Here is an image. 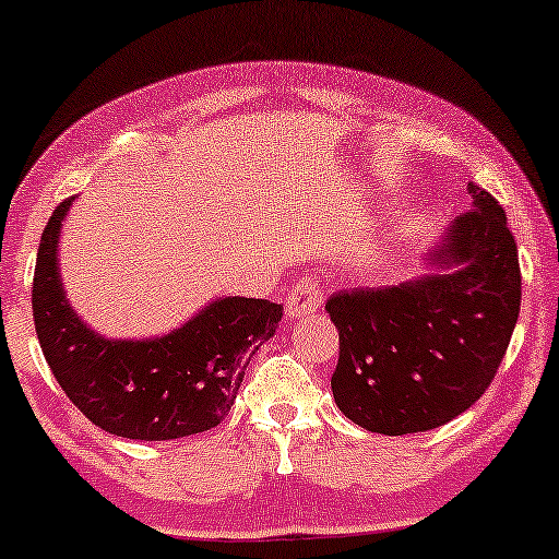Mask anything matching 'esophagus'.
<instances>
[{"label": "esophagus", "mask_w": 559, "mask_h": 559, "mask_svg": "<svg viewBox=\"0 0 559 559\" xmlns=\"http://www.w3.org/2000/svg\"><path fill=\"white\" fill-rule=\"evenodd\" d=\"M321 302H323V287L318 285L316 280H300L293 287V293L287 295L285 316L289 318V321H295V318L313 316L316 310L321 308Z\"/></svg>", "instance_id": "esophagus-1"}]
</instances>
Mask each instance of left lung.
<instances>
[{
	"instance_id": "left-lung-1",
	"label": "left lung",
	"mask_w": 559,
	"mask_h": 559,
	"mask_svg": "<svg viewBox=\"0 0 559 559\" xmlns=\"http://www.w3.org/2000/svg\"><path fill=\"white\" fill-rule=\"evenodd\" d=\"M473 210L429 253L431 274L329 297L338 329V411L388 437L439 429L496 377L521 306V270L503 207L469 182Z\"/></svg>"
}]
</instances>
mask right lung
<instances>
[{
    "label": "right lung",
    "instance_id": "obj_1",
    "mask_svg": "<svg viewBox=\"0 0 559 559\" xmlns=\"http://www.w3.org/2000/svg\"><path fill=\"white\" fill-rule=\"evenodd\" d=\"M74 198L43 230L33 318L50 372L94 426L122 439L166 441L213 429L228 416L243 372L282 321V306L221 297L182 329L143 342L94 333L63 295L58 234Z\"/></svg>",
    "mask_w": 559,
    "mask_h": 559
}]
</instances>
